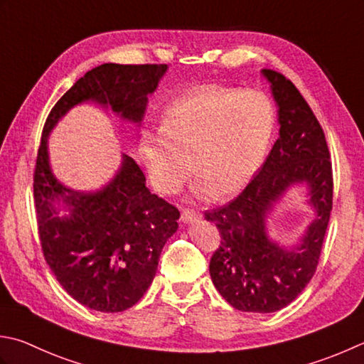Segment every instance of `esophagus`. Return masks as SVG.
<instances>
[{
    "instance_id": "esophagus-1",
    "label": "esophagus",
    "mask_w": 364,
    "mask_h": 364,
    "mask_svg": "<svg viewBox=\"0 0 364 364\" xmlns=\"http://www.w3.org/2000/svg\"><path fill=\"white\" fill-rule=\"evenodd\" d=\"M202 219V215L198 211L194 210H189V208H184L181 213V220L184 224H194L197 220Z\"/></svg>"
}]
</instances>
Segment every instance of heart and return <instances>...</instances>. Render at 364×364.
Listing matches in <instances>:
<instances>
[{
  "label": "heart",
  "mask_w": 364,
  "mask_h": 364,
  "mask_svg": "<svg viewBox=\"0 0 364 364\" xmlns=\"http://www.w3.org/2000/svg\"><path fill=\"white\" fill-rule=\"evenodd\" d=\"M274 129V110L259 91L208 87L168 107L161 132H145L139 153L151 186L173 194L191 173L196 196L229 198L262 166Z\"/></svg>",
  "instance_id": "heart-1"
}]
</instances>
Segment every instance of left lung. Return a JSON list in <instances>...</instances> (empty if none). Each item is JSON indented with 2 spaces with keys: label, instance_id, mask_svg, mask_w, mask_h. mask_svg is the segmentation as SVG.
<instances>
[{
  "label": "left lung",
  "instance_id": "8db88e82",
  "mask_svg": "<svg viewBox=\"0 0 364 364\" xmlns=\"http://www.w3.org/2000/svg\"><path fill=\"white\" fill-rule=\"evenodd\" d=\"M277 107L279 137L246 189L229 205L206 211L220 246L210 276L235 309L268 314L286 308L314 276L333 206V173L325 134L295 85L279 73L262 69ZM304 186L315 218L294 245L267 233V219L291 188Z\"/></svg>",
  "mask_w": 364,
  "mask_h": 364
}]
</instances>
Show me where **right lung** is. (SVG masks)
Returning a JSON list of instances; mask_svg holds the SVG:
<instances>
[{
  "label": "right lung",
  "mask_w": 364,
  "mask_h": 364,
  "mask_svg": "<svg viewBox=\"0 0 364 364\" xmlns=\"http://www.w3.org/2000/svg\"><path fill=\"white\" fill-rule=\"evenodd\" d=\"M167 69V64H101L64 92L42 131L34 170L42 251L63 289L99 312L126 311L144 296L162 247L178 230L180 211L149 192L144 172L124 153L117 173L101 189L64 186L50 166L48 135L70 109L88 102L139 127L148 96Z\"/></svg>",
  "instance_id": "1"
}]
</instances>
